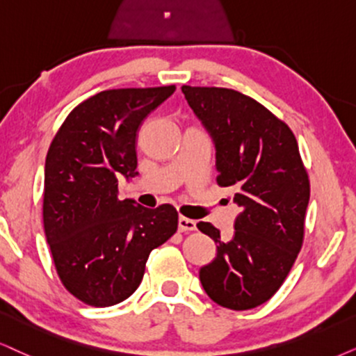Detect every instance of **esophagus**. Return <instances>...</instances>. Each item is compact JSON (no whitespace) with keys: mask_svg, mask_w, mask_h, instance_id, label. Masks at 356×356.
Masks as SVG:
<instances>
[{"mask_svg":"<svg viewBox=\"0 0 356 356\" xmlns=\"http://www.w3.org/2000/svg\"><path fill=\"white\" fill-rule=\"evenodd\" d=\"M179 230L193 232V230H197V223L187 217H179Z\"/></svg>","mask_w":356,"mask_h":356,"instance_id":"1","label":"esophagus"}]
</instances>
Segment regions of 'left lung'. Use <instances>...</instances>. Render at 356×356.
Instances as JSON below:
<instances>
[{
	"label": "left lung",
	"mask_w": 356,
	"mask_h": 356,
	"mask_svg": "<svg viewBox=\"0 0 356 356\" xmlns=\"http://www.w3.org/2000/svg\"><path fill=\"white\" fill-rule=\"evenodd\" d=\"M182 93L215 143L218 186L232 187L241 207L230 241L211 223H197L217 243L200 282L222 307H258L276 294L302 248L310 184L298 141L284 121L236 90L184 85Z\"/></svg>",
	"instance_id": "8db88e82"
}]
</instances>
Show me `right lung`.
<instances>
[{"label": "right lung", "mask_w": 356, "mask_h": 356, "mask_svg": "<svg viewBox=\"0 0 356 356\" xmlns=\"http://www.w3.org/2000/svg\"><path fill=\"white\" fill-rule=\"evenodd\" d=\"M175 87L105 90L70 111L44 170V232L65 289L93 307L128 299L146 261L177 232V210L118 199V179L138 175V129Z\"/></svg>", "instance_id": "right-lung-1"}]
</instances>
